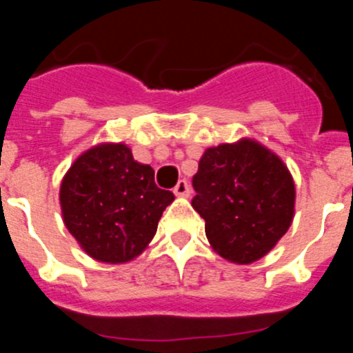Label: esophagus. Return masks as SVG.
<instances>
[{"label": "esophagus", "mask_w": 353, "mask_h": 353, "mask_svg": "<svg viewBox=\"0 0 353 353\" xmlns=\"http://www.w3.org/2000/svg\"><path fill=\"white\" fill-rule=\"evenodd\" d=\"M173 192L176 196H189V192H191V187H189V182H187L185 179L179 180V183L174 185Z\"/></svg>", "instance_id": "1"}]
</instances>
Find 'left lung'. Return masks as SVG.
Instances as JSON below:
<instances>
[{
    "label": "left lung",
    "mask_w": 353,
    "mask_h": 353,
    "mask_svg": "<svg viewBox=\"0 0 353 353\" xmlns=\"http://www.w3.org/2000/svg\"><path fill=\"white\" fill-rule=\"evenodd\" d=\"M192 207L215 252L248 265L288 232L295 183L285 162L252 139L205 150L192 176Z\"/></svg>",
    "instance_id": "left-lung-1"
}]
</instances>
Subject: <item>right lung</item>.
<instances>
[{"label": "right lung", "instance_id": "obj_1", "mask_svg": "<svg viewBox=\"0 0 353 353\" xmlns=\"http://www.w3.org/2000/svg\"><path fill=\"white\" fill-rule=\"evenodd\" d=\"M173 199V192L155 185L154 170L134 161L123 143L84 152L60 187L65 226L86 254L104 263L139 256Z\"/></svg>", "mask_w": 353, "mask_h": 353}]
</instances>
